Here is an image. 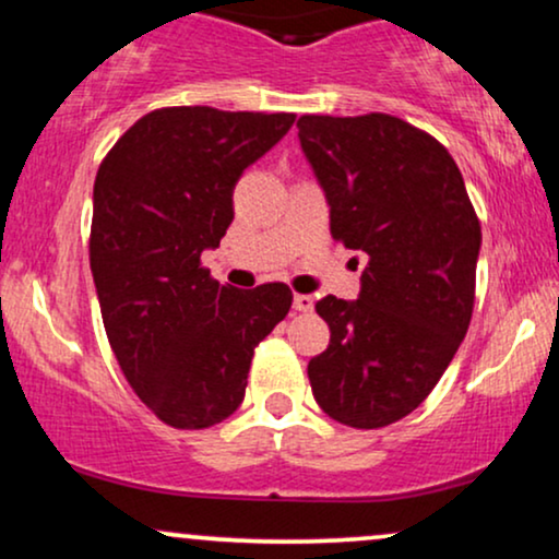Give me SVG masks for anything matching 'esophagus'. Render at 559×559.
I'll list each match as a JSON object with an SVG mask.
<instances>
[{
  "instance_id": "esophagus-1",
  "label": "esophagus",
  "mask_w": 559,
  "mask_h": 559,
  "mask_svg": "<svg viewBox=\"0 0 559 559\" xmlns=\"http://www.w3.org/2000/svg\"><path fill=\"white\" fill-rule=\"evenodd\" d=\"M294 310H297V312H310L312 310V297H310V294H294Z\"/></svg>"
}]
</instances>
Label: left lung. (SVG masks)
Listing matches in <instances>:
<instances>
[{"instance_id": "8db88e82", "label": "left lung", "mask_w": 559, "mask_h": 559, "mask_svg": "<svg viewBox=\"0 0 559 559\" xmlns=\"http://www.w3.org/2000/svg\"><path fill=\"white\" fill-rule=\"evenodd\" d=\"M299 144L331 236L368 254L357 299L323 297L331 342L307 365L325 415L383 428L413 413L463 344L480 223L444 146L394 115H301Z\"/></svg>"}]
</instances>
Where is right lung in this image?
<instances>
[{
  "mask_svg": "<svg viewBox=\"0 0 559 559\" xmlns=\"http://www.w3.org/2000/svg\"><path fill=\"white\" fill-rule=\"evenodd\" d=\"M294 118L165 107L128 128L96 173L88 260L107 338L139 400L173 428L239 409L254 346L292 307L286 284L239 292L199 260L234 221L241 173Z\"/></svg>",
  "mask_w": 559,
  "mask_h": 559,
  "instance_id": "add662e5",
  "label": "right lung"
}]
</instances>
